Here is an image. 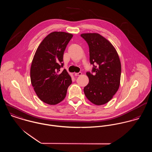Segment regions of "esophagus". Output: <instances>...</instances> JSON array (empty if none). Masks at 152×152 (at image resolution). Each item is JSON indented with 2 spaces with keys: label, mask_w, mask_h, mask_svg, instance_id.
Masks as SVG:
<instances>
[{
  "label": "esophagus",
  "mask_w": 152,
  "mask_h": 152,
  "mask_svg": "<svg viewBox=\"0 0 152 152\" xmlns=\"http://www.w3.org/2000/svg\"><path fill=\"white\" fill-rule=\"evenodd\" d=\"M81 74H82V73H81V72H78V73H75V74H74V75H75V76H79V75H81Z\"/></svg>",
  "instance_id": "34e87169"
}]
</instances>
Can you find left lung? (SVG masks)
<instances>
[{
	"instance_id": "obj_1",
	"label": "left lung",
	"mask_w": 152,
	"mask_h": 152,
	"mask_svg": "<svg viewBox=\"0 0 152 152\" xmlns=\"http://www.w3.org/2000/svg\"><path fill=\"white\" fill-rule=\"evenodd\" d=\"M81 36L89 46L92 72H87L89 83L84 91L87 99L96 105L107 104L119 89L121 64L112 44L98 33H84Z\"/></svg>"
}]
</instances>
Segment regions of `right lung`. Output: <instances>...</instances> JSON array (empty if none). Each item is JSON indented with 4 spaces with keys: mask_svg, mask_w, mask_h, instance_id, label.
<instances>
[{
    "mask_svg": "<svg viewBox=\"0 0 152 152\" xmlns=\"http://www.w3.org/2000/svg\"><path fill=\"white\" fill-rule=\"evenodd\" d=\"M72 34L54 31L38 47L30 68V79L38 97L49 105H56L65 98L71 78L64 69L63 54Z\"/></svg>",
    "mask_w": 152,
    "mask_h": 152,
    "instance_id": "right-lung-1",
    "label": "right lung"
}]
</instances>
